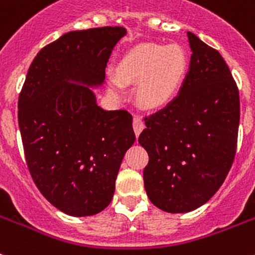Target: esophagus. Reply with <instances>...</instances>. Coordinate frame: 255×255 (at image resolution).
<instances>
[{
  "label": "esophagus",
  "instance_id": "1",
  "mask_svg": "<svg viewBox=\"0 0 255 255\" xmlns=\"http://www.w3.org/2000/svg\"><path fill=\"white\" fill-rule=\"evenodd\" d=\"M144 121H142L141 117H133V131H134V134L136 136H138V134L141 133V131L144 129Z\"/></svg>",
  "mask_w": 255,
  "mask_h": 255
}]
</instances>
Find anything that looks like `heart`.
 <instances>
[{
    "mask_svg": "<svg viewBox=\"0 0 255 255\" xmlns=\"http://www.w3.org/2000/svg\"><path fill=\"white\" fill-rule=\"evenodd\" d=\"M187 55L179 45L145 44L126 56L118 68V76L127 84H140L137 99L142 106H166L181 88L187 70ZM119 78L110 76V88L121 93Z\"/></svg>",
    "mask_w": 255,
    "mask_h": 255,
    "instance_id": "b5f03b06",
    "label": "heart"
}]
</instances>
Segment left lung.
Returning <instances> with one entry per match:
<instances>
[{
  "mask_svg": "<svg viewBox=\"0 0 255 255\" xmlns=\"http://www.w3.org/2000/svg\"><path fill=\"white\" fill-rule=\"evenodd\" d=\"M190 67L171 102L145 118L138 142L148 152L144 186L149 200L169 214L206 204L235 160L239 89L216 49L187 32Z\"/></svg>",
  "mask_w": 255,
  "mask_h": 255,
  "instance_id": "left-lung-1",
  "label": "left lung"
}]
</instances>
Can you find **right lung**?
Masks as SVG:
<instances>
[{"mask_svg": "<svg viewBox=\"0 0 255 255\" xmlns=\"http://www.w3.org/2000/svg\"><path fill=\"white\" fill-rule=\"evenodd\" d=\"M124 27L70 31L41 48L27 72L18 123L30 174L52 206L70 216L110 204L123 157L134 142L132 115L98 106L93 89Z\"/></svg>", "mask_w": 255, "mask_h": 255, "instance_id": "add662e5", "label": "right lung"}]
</instances>
